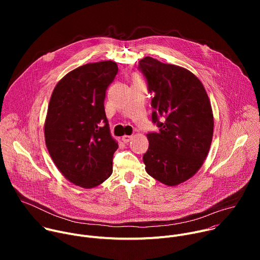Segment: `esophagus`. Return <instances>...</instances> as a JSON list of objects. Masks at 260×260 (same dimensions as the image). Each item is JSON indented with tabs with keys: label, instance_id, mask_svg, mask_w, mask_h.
<instances>
[{
	"label": "esophagus",
	"instance_id": "1",
	"mask_svg": "<svg viewBox=\"0 0 260 260\" xmlns=\"http://www.w3.org/2000/svg\"><path fill=\"white\" fill-rule=\"evenodd\" d=\"M132 139H133V136H123V137H122V141H123L125 144L128 143Z\"/></svg>",
	"mask_w": 260,
	"mask_h": 260
}]
</instances>
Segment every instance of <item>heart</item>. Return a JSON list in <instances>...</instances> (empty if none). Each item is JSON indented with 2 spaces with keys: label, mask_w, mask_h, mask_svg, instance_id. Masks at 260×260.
<instances>
[{
  "label": "heart",
  "mask_w": 260,
  "mask_h": 260,
  "mask_svg": "<svg viewBox=\"0 0 260 260\" xmlns=\"http://www.w3.org/2000/svg\"><path fill=\"white\" fill-rule=\"evenodd\" d=\"M135 80H139V79H138V78H136V79H135Z\"/></svg>",
  "instance_id": "b5f03b06"
}]
</instances>
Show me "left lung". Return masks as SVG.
Returning a JSON list of instances; mask_svg holds the SVG:
<instances>
[{"label": "left lung", "mask_w": 260, "mask_h": 260, "mask_svg": "<svg viewBox=\"0 0 260 260\" xmlns=\"http://www.w3.org/2000/svg\"><path fill=\"white\" fill-rule=\"evenodd\" d=\"M138 69L154 94L152 122L159 127L147 135L145 169L174 186L192 177L208 155L214 129L211 104L202 82L186 69L150 56L141 59Z\"/></svg>", "instance_id": "1"}]
</instances>
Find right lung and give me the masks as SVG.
Masks as SVG:
<instances>
[{
  "instance_id": "right-lung-1",
  "label": "right lung",
  "mask_w": 260,
  "mask_h": 260,
  "mask_svg": "<svg viewBox=\"0 0 260 260\" xmlns=\"http://www.w3.org/2000/svg\"><path fill=\"white\" fill-rule=\"evenodd\" d=\"M118 72L105 60L71 71L56 84L45 120V142L60 173L72 183L92 188L113 171L118 145L111 137L104 101Z\"/></svg>"
}]
</instances>
